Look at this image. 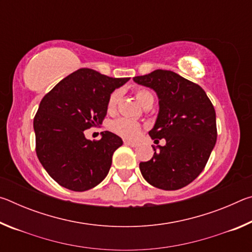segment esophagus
Returning <instances> with one entry per match:
<instances>
[{
    "label": "esophagus",
    "instance_id": "esophagus-1",
    "mask_svg": "<svg viewBox=\"0 0 252 252\" xmlns=\"http://www.w3.org/2000/svg\"><path fill=\"white\" fill-rule=\"evenodd\" d=\"M125 143L126 144V146H130L132 148H135V147L139 146L138 142H133V141H125Z\"/></svg>",
    "mask_w": 252,
    "mask_h": 252
}]
</instances>
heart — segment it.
<instances>
[{"label": "heart", "mask_w": 252, "mask_h": 252, "mask_svg": "<svg viewBox=\"0 0 252 252\" xmlns=\"http://www.w3.org/2000/svg\"><path fill=\"white\" fill-rule=\"evenodd\" d=\"M135 96L142 106L149 103V102H153V94L150 91L144 90V89H140V90L136 91ZM119 99H120V91H114L111 93L108 100L109 112H113V111L117 109ZM112 129L114 132H117L118 134L123 136V138L134 139L140 134L141 126H140L136 121L130 120V119L121 118L112 123Z\"/></svg>", "instance_id": "heart-1"}]
</instances>
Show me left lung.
<instances>
[{
  "label": "left lung",
  "mask_w": 252,
  "mask_h": 252,
  "mask_svg": "<svg viewBox=\"0 0 252 252\" xmlns=\"http://www.w3.org/2000/svg\"><path fill=\"white\" fill-rule=\"evenodd\" d=\"M159 99V113L151 138L165 144L152 146L155 155L140 162V171L151 186L178 190L197 178L206 167L217 141L216 111L201 87L168 70L134 76Z\"/></svg>",
  "instance_id": "obj_1"
}]
</instances>
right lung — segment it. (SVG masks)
Returning a JSON list of instances; mask_svg holds the SVG:
<instances>
[{"instance_id":"right-lung-1","label":"right lung","mask_w":252,"mask_h":252,"mask_svg":"<svg viewBox=\"0 0 252 252\" xmlns=\"http://www.w3.org/2000/svg\"><path fill=\"white\" fill-rule=\"evenodd\" d=\"M129 80L83 67L60 81L42 99L33 121L36 155L60 186L80 192L108 176L122 139L104 131L99 141H91L84 131L102 125L111 93Z\"/></svg>"}]
</instances>
